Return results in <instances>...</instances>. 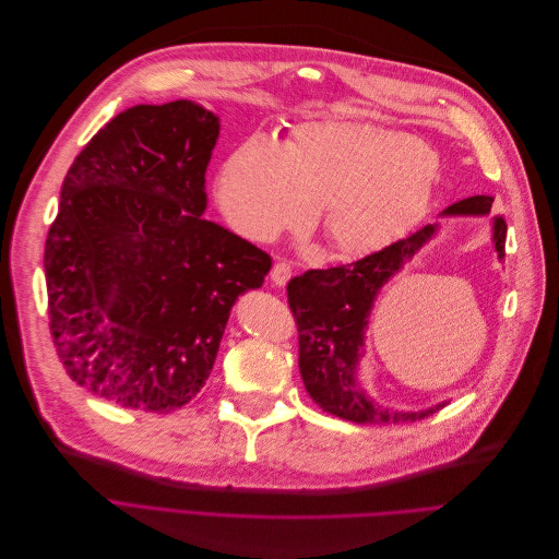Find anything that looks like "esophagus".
I'll list each match as a JSON object with an SVG mask.
<instances>
[{
	"mask_svg": "<svg viewBox=\"0 0 559 559\" xmlns=\"http://www.w3.org/2000/svg\"><path fill=\"white\" fill-rule=\"evenodd\" d=\"M290 275H294V269H290V263L286 261H277L271 271V280L275 286H284L290 280Z\"/></svg>",
	"mask_w": 559,
	"mask_h": 559,
	"instance_id": "esophagus-1",
	"label": "esophagus"
}]
</instances>
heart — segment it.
Masks as SVG:
<instances>
[{
  "label": "heart",
  "mask_w": 559,
  "mask_h": 559,
  "mask_svg": "<svg viewBox=\"0 0 559 559\" xmlns=\"http://www.w3.org/2000/svg\"><path fill=\"white\" fill-rule=\"evenodd\" d=\"M435 164L416 139L366 122H309L284 147L243 143L223 164L216 195L229 225L252 241L300 229L311 211L330 250L370 254L420 216Z\"/></svg>",
  "instance_id": "1"
}]
</instances>
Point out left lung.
<instances>
[{"label":"left lung","instance_id":"obj_1","mask_svg":"<svg viewBox=\"0 0 559 559\" xmlns=\"http://www.w3.org/2000/svg\"><path fill=\"white\" fill-rule=\"evenodd\" d=\"M491 202V195H473L450 204L441 216H489ZM437 231L439 223L425 225L359 261L328 271H307L288 282V307L300 334V376L313 403L328 414L353 423L382 425L418 420L445 405L437 403L420 412L393 409L370 397L357 378L368 321L380 290L425 243L432 241ZM504 218L493 216L491 243L500 261L504 257Z\"/></svg>","mask_w":559,"mask_h":559}]
</instances>
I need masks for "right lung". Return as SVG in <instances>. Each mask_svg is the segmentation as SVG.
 <instances>
[{
    "instance_id": "add662e5",
    "label": "right lung",
    "mask_w": 559,
    "mask_h": 559,
    "mask_svg": "<svg viewBox=\"0 0 559 559\" xmlns=\"http://www.w3.org/2000/svg\"><path fill=\"white\" fill-rule=\"evenodd\" d=\"M221 118L136 104L70 166L45 241L49 330L66 373L120 407L170 414L214 368L238 296L271 257L206 221Z\"/></svg>"
}]
</instances>
